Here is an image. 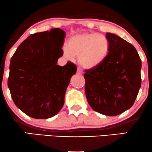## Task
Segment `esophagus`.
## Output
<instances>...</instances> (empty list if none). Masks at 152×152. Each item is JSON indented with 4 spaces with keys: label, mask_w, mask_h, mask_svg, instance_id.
Wrapping results in <instances>:
<instances>
[{
    "label": "esophagus",
    "mask_w": 152,
    "mask_h": 152,
    "mask_svg": "<svg viewBox=\"0 0 152 152\" xmlns=\"http://www.w3.org/2000/svg\"><path fill=\"white\" fill-rule=\"evenodd\" d=\"M76 73H77V74H79V75H82V74H83V71H82L81 69H77V71H76Z\"/></svg>",
    "instance_id": "obj_1"
}]
</instances>
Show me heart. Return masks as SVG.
<instances>
[{
    "instance_id": "obj_1",
    "label": "heart",
    "mask_w": 152,
    "mask_h": 152,
    "mask_svg": "<svg viewBox=\"0 0 152 152\" xmlns=\"http://www.w3.org/2000/svg\"><path fill=\"white\" fill-rule=\"evenodd\" d=\"M111 44L106 36L96 33H83L72 36L64 54L67 58L78 56V64L85 69L99 67L109 55Z\"/></svg>"
}]
</instances>
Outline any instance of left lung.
Wrapping results in <instances>:
<instances>
[{"label":"left lung","mask_w":152,"mask_h":152,"mask_svg":"<svg viewBox=\"0 0 152 152\" xmlns=\"http://www.w3.org/2000/svg\"><path fill=\"white\" fill-rule=\"evenodd\" d=\"M109 55L99 67L85 71V94L99 114L116 116L133 106L141 87L142 61L133 45L106 33Z\"/></svg>","instance_id":"obj_1"}]
</instances>
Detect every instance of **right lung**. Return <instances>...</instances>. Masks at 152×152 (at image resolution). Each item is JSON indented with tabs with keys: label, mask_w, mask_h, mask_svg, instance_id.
I'll return each mask as SVG.
<instances>
[{
	"label": "right lung",
	"mask_w": 152,
	"mask_h": 152,
	"mask_svg": "<svg viewBox=\"0 0 152 152\" xmlns=\"http://www.w3.org/2000/svg\"><path fill=\"white\" fill-rule=\"evenodd\" d=\"M65 36L60 28L31 35L10 59V95L15 106L30 117L50 118L64 106L66 88L77 70L71 61L57 65Z\"/></svg>",
	"instance_id": "add662e5"
}]
</instances>
